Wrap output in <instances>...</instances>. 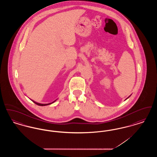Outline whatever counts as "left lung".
Returning a JSON list of instances; mask_svg holds the SVG:
<instances>
[{
    "mask_svg": "<svg viewBox=\"0 0 157 157\" xmlns=\"http://www.w3.org/2000/svg\"><path fill=\"white\" fill-rule=\"evenodd\" d=\"M129 97H130V96H129V97H128L127 98V99H128V98Z\"/></svg>",
    "mask_w": 157,
    "mask_h": 157,
    "instance_id": "8db88e82",
    "label": "left lung"
}]
</instances>
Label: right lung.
Segmentation results:
<instances>
[{
    "label": "right lung",
    "instance_id": "1",
    "mask_svg": "<svg viewBox=\"0 0 157 157\" xmlns=\"http://www.w3.org/2000/svg\"><path fill=\"white\" fill-rule=\"evenodd\" d=\"M35 104H36L37 105H39V106H46V105H48L51 104H52L53 102H55L56 101V99L55 100V101H54L53 102H51V103H49V104H39V103H37L36 102H35V101H33V100H32Z\"/></svg>",
    "mask_w": 157,
    "mask_h": 157
}]
</instances>
